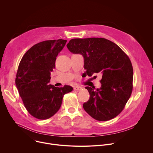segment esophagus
I'll list each match as a JSON object with an SVG mask.
<instances>
[{"label": "esophagus", "instance_id": "1", "mask_svg": "<svg viewBox=\"0 0 153 153\" xmlns=\"http://www.w3.org/2000/svg\"><path fill=\"white\" fill-rule=\"evenodd\" d=\"M74 90H76V91H80L82 89V87L80 86H74Z\"/></svg>", "mask_w": 153, "mask_h": 153}]
</instances>
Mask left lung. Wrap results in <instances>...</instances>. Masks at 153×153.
Masks as SVG:
<instances>
[{
  "label": "left lung",
  "instance_id": "left-lung-1",
  "mask_svg": "<svg viewBox=\"0 0 153 153\" xmlns=\"http://www.w3.org/2000/svg\"><path fill=\"white\" fill-rule=\"evenodd\" d=\"M67 47L71 53L83 56L88 76L102 74L100 88L94 91L85 87L90 99L83 105L85 111L99 121L116 117L133 91V69L128 56L116 43L104 38L73 39Z\"/></svg>",
  "mask_w": 153,
  "mask_h": 153
}]
</instances>
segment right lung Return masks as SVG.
<instances>
[{"label":"right lung","instance_id":"1","mask_svg":"<svg viewBox=\"0 0 153 153\" xmlns=\"http://www.w3.org/2000/svg\"><path fill=\"white\" fill-rule=\"evenodd\" d=\"M66 42L63 39L39 42L26 52L19 63L16 85L27 110L36 119L45 120L54 116L64 94L73 91L69 85L59 88L48 84L56 57Z\"/></svg>","mask_w":153,"mask_h":153}]
</instances>
